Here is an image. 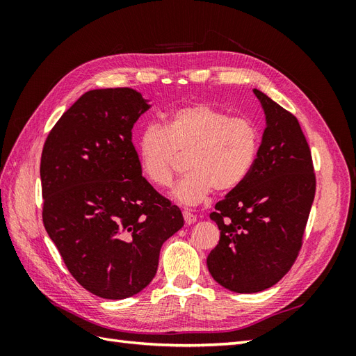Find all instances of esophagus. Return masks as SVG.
<instances>
[{"label": "esophagus", "instance_id": "34e87169", "mask_svg": "<svg viewBox=\"0 0 356 356\" xmlns=\"http://www.w3.org/2000/svg\"><path fill=\"white\" fill-rule=\"evenodd\" d=\"M182 217H184V221H186V224H195L196 222V215L195 213H191V212H188V211H184L182 212Z\"/></svg>", "mask_w": 356, "mask_h": 356}]
</instances>
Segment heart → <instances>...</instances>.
I'll return each mask as SVG.
<instances>
[{
	"label": "heart",
	"mask_w": 356,
	"mask_h": 356,
	"mask_svg": "<svg viewBox=\"0 0 356 356\" xmlns=\"http://www.w3.org/2000/svg\"><path fill=\"white\" fill-rule=\"evenodd\" d=\"M261 135L248 117L209 104L181 106L168 115L165 127L145 126L136 139L139 168L159 188L174 182L179 159L186 156L187 175L174 190L186 207L199 204L212 190L229 193L241 187L255 165Z\"/></svg>",
	"instance_id": "b5f03b06"
}]
</instances>
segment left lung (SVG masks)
I'll list each match as a JSON object with an SVG mask.
<instances>
[{"instance_id":"8db88e82","label":"left lung","mask_w":356,"mask_h":356,"mask_svg":"<svg viewBox=\"0 0 356 356\" xmlns=\"http://www.w3.org/2000/svg\"><path fill=\"white\" fill-rule=\"evenodd\" d=\"M266 114L255 165L243 184L215 204L220 242L208 268L221 286L252 294L281 281L297 260L315 199L316 177L294 114L254 89Z\"/></svg>"}]
</instances>
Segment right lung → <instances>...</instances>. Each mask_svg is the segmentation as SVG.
<instances>
[{"label": "right lung", "mask_w": 356, "mask_h": 356, "mask_svg": "<svg viewBox=\"0 0 356 356\" xmlns=\"http://www.w3.org/2000/svg\"><path fill=\"white\" fill-rule=\"evenodd\" d=\"M148 108L134 89L89 90L42 147V222L75 281L102 298L143 291L161 245L184 225L139 168L132 127Z\"/></svg>", "instance_id": "add662e5"}]
</instances>
